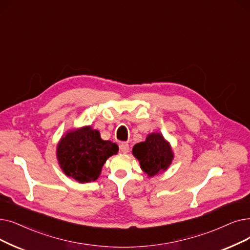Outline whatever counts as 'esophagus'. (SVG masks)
Returning a JSON list of instances; mask_svg holds the SVG:
<instances>
[{"label":"esophagus","instance_id":"34e87169","mask_svg":"<svg viewBox=\"0 0 250 250\" xmlns=\"http://www.w3.org/2000/svg\"><path fill=\"white\" fill-rule=\"evenodd\" d=\"M119 148H121V151L123 152V153H127L129 150V146L127 143H122L121 146H119Z\"/></svg>","mask_w":250,"mask_h":250}]
</instances>
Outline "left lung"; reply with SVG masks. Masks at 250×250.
Here are the masks:
<instances>
[{
    "mask_svg": "<svg viewBox=\"0 0 250 250\" xmlns=\"http://www.w3.org/2000/svg\"><path fill=\"white\" fill-rule=\"evenodd\" d=\"M133 154L140 161L142 168L149 177L166 170L172 160L170 146L161 134H150L145 142L138 143L133 148Z\"/></svg>",
    "mask_w": 250,
    "mask_h": 250,
    "instance_id": "obj_1",
    "label": "left lung"
}]
</instances>
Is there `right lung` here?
<instances>
[{
	"mask_svg": "<svg viewBox=\"0 0 250 250\" xmlns=\"http://www.w3.org/2000/svg\"><path fill=\"white\" fill-rule=\"evenodd\" d=\"M118 152V146L104 141L97 129L85 126L63 137L57 146V158L65 175L88 183L98 179L108 157Z\"/></svg>",
	"mask_w": 250,
	"mask_h": 250,
	"instance_id": "add662e5",
	"label": "right lung"
}]
</instances>
